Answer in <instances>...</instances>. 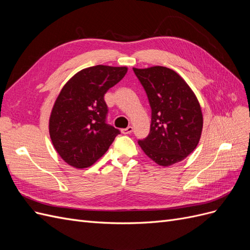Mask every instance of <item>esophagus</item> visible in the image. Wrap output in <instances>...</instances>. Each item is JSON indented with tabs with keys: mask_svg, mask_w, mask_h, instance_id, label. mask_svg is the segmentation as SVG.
Returning <instances> with one entry per match:
<instances>
[{
	"mask_svg": "<svg viewBox=\"0 0 250 250\" xmlns=\"http://www.w3.org/2000/svg\"><path fill=\"white\" fill-rule=\"evenodd\" d=\"M133 131V127L131 126H128L127 128H124V129H121V132H122L123 134H129Z\"/></svg>",
	"mask_w": 250,
	"mask_h": 250,
	"instance_id": "esophagus-1",
	"label": "esophagus"
}]
</instances>
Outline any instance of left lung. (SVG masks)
I'll list each match as a JSON object with an SVG mask.
<instances>
[{
    "mask_svg": "<svg viewBox=\"0 0 250 250\" xmlns=\"http://www.w3.org/2000/svg\"><path fill=\"white\" fill-rule=\"evenodd\" d=\"M149 100L148 137L139 141L145 154L163 167L184 161L197 147L203 117L197 97L179 75L166 66L133 67Z\"/></svg>",
    "mask_w": 250,
    "mask_h": 250,
    "instance_id": "1",
    "label": "left lung"
}]
</instances>
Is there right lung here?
Here are the masks:
<instances>
[{"mask_svg":"<svg viewBox=\"0 0 250 250\" xmlns=\"http://www.w3.org/2000/svg\"><path fill=\"white\" fill-rule=\"evenodd\" d=\"M126 66L95 65L76 73L57 97L49 120L53 146L74 168L94 165L120 133L106 123L104 95L123 79Z\"/></svg>","mask_w":250,"mask_h":250,"instance_id":"obj_1","label":"right lung"}]
</instances>
